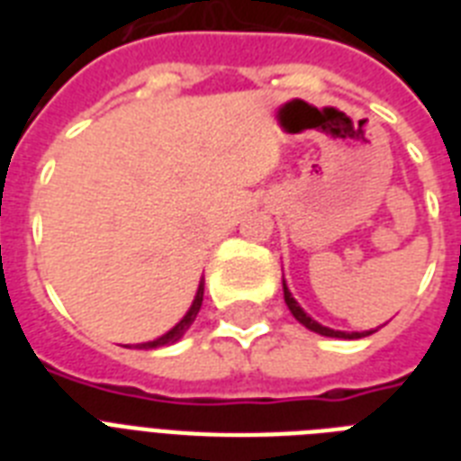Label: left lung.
I'll return each instance as SVG.
<instances>
[{"mask_svg":"<svg viewBox=\"0 0 461 461\" xmlns=\"http://www.w3.org/2000/svg\"><path fill=\"white\" fill-rule=\"evenodd\" d=\"M285 303H287L289 311H292V315H294L296 321L302 322V325H306L308 330L318 332V335L339 337V339H358V337H368V335H373V332H375V330H366V332H342V330L325 328V325H321V322H315L311 315H306V311H303V308L294 302V296H292V292L287 289V285H285Z\"/></svg>","mask_w":461,"mask_h":461,"instance_id":"1","label":"left lung"}]
</instances>
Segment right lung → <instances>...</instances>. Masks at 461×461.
<instances>
[{"label": "right lung", "mask_w": 461, "mask_h": 461, "mask_svg": "<svg viewBox=\"0 0 461 461\" xmlns=\"http://www.w3.org/2000/svg\"><path fill=\"white\" fill-rule=\"evenodd\" d=\"M203 287H205V282L201 280V285H198V292H195V299L194 303H191V308H188V313L181 318L176 325H174L167 335L158 337V339H153V342H143L139 344V349H158V347H165V344H174L176 339H181L184 337V332H186L191 325H194L195 315H198V311H201V303H203Z\"/></svg>", "instance_id": "add662e5"}]
</instances>
